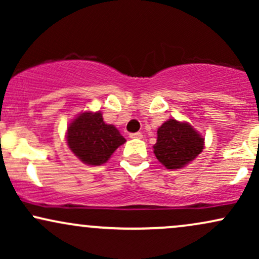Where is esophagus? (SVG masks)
<instances>
[{
    "instance_id": "obj_1",
    "label": "esophagus",
    "mask_w": 259,
    "mask_h": 259,
    "mask_svg": "<svg viewBox=\"0 0 259 259\" xmlns=\"http://www.w3.org/2000/svg\"><path fill=\"white\" fill-rule=\"evenodd\" d=\"M130 139H142V134L141 133L130 134Z\"/></svg>"
}]
</instances>
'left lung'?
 Returning <instances> with one entry per match:
<instances>
[{"label":"left lung","mask_w":259,"mask_h":259,"mask_svg":"<svg viewBox=\"0 0 259 259\" xmlns=\"http://www.w3.org/2000/svg\"><path fill=\"white\" fill-rule=\"evenodd\" d=\"M204 148V138L187 121L168 119L157 130L153 152L167 169H181Z\"/></svg>","instance_id":"obj_1"}]
</instances>
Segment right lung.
<instances>
[{"instance_id":"add662e5","label":"right lung","mask_w":259,"mask_h":259,"mask_svg":"<svg viewBox=\"0 0 259 259\" xmlns=\"http://www.w3.org/2000/svg\"><path fill=\"white\" fill-rule=\"evenodd\" d=\"M125 141L117 127L103 121L100 111L81 113L68 125V147L88 165L106 163Z\"/></svg>"}]
</instances>
